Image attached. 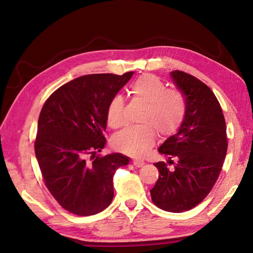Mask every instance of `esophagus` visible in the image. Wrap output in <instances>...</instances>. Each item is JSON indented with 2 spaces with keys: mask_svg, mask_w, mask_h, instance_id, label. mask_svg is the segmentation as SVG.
<instances>
[{
  "mask_svg": "<svg viewBox=\"0 0 253 253\" xmlns=\"http://www.w3.org/2000/svg\"><path fill=\"white\" fill-rule=\"evenodd\" d=\"M133 165L136 166V168H142L144 165V161L143 160H133Z\"/></svg>",
  "mask_w": 253,
  "mask_h": 253,
  "instance_id": "esophagus-1",
  "label": "esophagus"
}]
</instances>
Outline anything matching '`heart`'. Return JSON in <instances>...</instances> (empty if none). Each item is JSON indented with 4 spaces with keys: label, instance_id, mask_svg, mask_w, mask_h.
Returning <instances> with one entry per match:
<instances>
[{
    "label": "heart",
    "instance_id": "1",
    "mask_svg": "<svg viewBox=\"0 0 253 253\" xmlns=\"http://www.w3.org/2000/svg\"><path fill=\"white\" fill-rule=\"evenodd\" d=\"M133 99L141 101L144 107L140 122L143 125L128 127L113 138V146L118 151L132 157H141L153 146L154 129L160 135L169 136L175 132L184 121L186 113L185 98L179 91L166 90L164 83L152 74H144L129 85ZM124 100L116 94L107 106V123L118 127L123 123Z\"/></svg>",
    "mask_w": 253,
    "mask_h": 253
}]
</instances>
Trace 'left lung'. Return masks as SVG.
<instances>
[{
    "mask_svg": "<svg viewBox=\"0 0 253 253\" xmlns=\"http://www.w3.org/2000/svg\"><path fill=\"white\" fill-rule=\"evenodd\" d=\"M169 76L185 96L186 113L177 132L158 149L173 169L164 162L154 164L160 175L150 193L158 208L180 213L198 206L211 191L226 157L227 137L213 91L184 72H170Z\"/></svg>",
    "mask_w": 253,
    "mask_h": 253,
    "instance_id": "8db88e82",
    "label": "left lung"
}]
</instances>
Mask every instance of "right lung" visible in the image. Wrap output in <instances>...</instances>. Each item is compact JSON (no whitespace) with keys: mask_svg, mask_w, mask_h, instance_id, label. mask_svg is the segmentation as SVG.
Wrapping results in <instances>:
<instances>
[{"mask_svg":"<svg viewBox=\"0 0 253 253\" xmlns=\"http://www.w3.org/2000/svg\"><path fill=\"white\" fill-rule=\"evenodd\" d=\"M132 75L78 77L55 90L42 107L36 157L46 188L68 212L92 215L112 202L113 176L130 159L111 153L89 162L87 155L94 158L104 148L107 106Z\"/></svg>","mask_w":253,"mask_h":253,"instance_id":"obj_1","label":"right lung"}]
</instances>
